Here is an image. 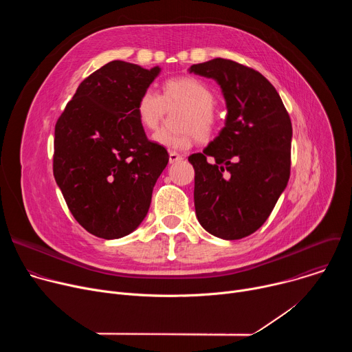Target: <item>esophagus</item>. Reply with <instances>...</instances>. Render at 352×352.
<instances>
[{"label":"esophagus","mask_w":352,"mask_h":352,"mask_svg":"<svg viewBox=\"0 0 352 352\" xmlns=\"http://www.w3.org/2000/svg\"><path fill=\"white\" fill-rule=\"evenodd\" d=\"M170 163L171 164H174V163H178V162H181L184 157L181 156V155H178V153H175V152H170Z\"/></svg>","instance_id":"1"}]
</instances>
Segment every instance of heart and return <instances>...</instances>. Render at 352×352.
Instances as JSON below:
<instances>
[{
  "mask_svg": "<svg viewBox=\"0 0 352 352\" xmlns=\"http://www.w3.org/2000/svg\"><path fill=\"white\" fill-rule=\"evenodd\" d=\"M185 106L179 114V131L159 129L153 140L170 150H186L193 138L208 140L217 128L214 113L216 94L212 87L195 76H179L163 83V96L153 87H146L136 103V116L146 129H155L163 118L166 107Z\"/></svg>",
  "mask_w": 352,
  "mask_h": 352,
  "instance_id": "b5f03b06",
  "label": "heart"
}]
</instances>
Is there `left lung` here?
<instances>
[{
	"label": "left lung",
	"instance_id": "1",
	"mask_svg": "<svg viewBox=\"0 0 352 352\" xmlns=\"http://www.w3.org/2000/svg\"><path fill=\"white\" fill-rule=\"evenodd\" d=\"M189 72L214 79L227 106L219 136L188 157L196 217L214 236L241 239L263 226L288 184L291 120L274 86L252 68L214 58Z\"/></svg>",
	"mask_w": 352,
	"mask_h": 352
}]
</instances>
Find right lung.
I'll return each mask as SVG.
<instances>
[{
  "instance_id": "right-lung-1",
  "label": "right lung",
  "mask_w": 352,
  "mask_h": 352,
  "mask_svg": "<svg viewBox=\"0 0 352 352\" xmlns=\"http://www.w3.org/2000/svg\"><path fill=\"white\" fill-rule=\"evenodd\" d=\"M160 68L111 61L76 89L56 124L53 171L68 209L90 234L117 239L146 217L168 163L136 116L140 93Z\"/></svg>"
}]
</instances>
